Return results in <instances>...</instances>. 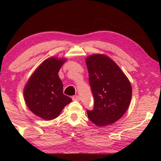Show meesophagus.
Returning <instances> with one entry per match:
<instances>
[{
  "instance_id": "1",
  "label": "esophagus",
  "mask_w": 161,
  "mask_h": 161,
  "mask_svg": "<svg viewBox=\"0 0 161 161\" xmlns=\"http://www.w3.org/2000/svg\"><path fill=\"white\" fill-rule=\"evenodd\" d=\"M72 99L74 101H80V97H79L78 95H75V96L72 97Z\"/></svg>"
}]
</instances>
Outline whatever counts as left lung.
Returning a JSON list of instances; mask_svg holds the SVG:
<instances>
[{"label":"left lung","mask_w":161,"mask_h":161,"mask_svg":"<svg viewBox=\"0 0 161 161\" xmlns=\"http://www.w3.org/2000/svg\"><path fill=\"white\" fill-rule=\"evenodd\" d=\"M86 64L94 101L93 109L86 110L88 118L99 126L114 124L129 107L130 81L118 65L103 54L88 57Z\"/></svg>","instance_id":"obj_1"}]
</instances>
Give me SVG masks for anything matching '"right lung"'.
I'll return each mask as SVG.
<instances>
[{
	"mask_svg": "<svg viewBox=\"0 0 161 161\" xmlns=\"http://www.w3.org/2000/svg\"><path fill=\"white\" fill-rule=\"evenodd\" d=\"M64 61L54 58L46 59L29 79L24 89V98L29 109L47 121L57 118L72 101L63 94V84L58 76Z\"/></svg>",
	"mask_w": 161,
	"mask_h": 161,
	"instance_id": "obj_1",
	"label": "right lung"
}]
</instances>
